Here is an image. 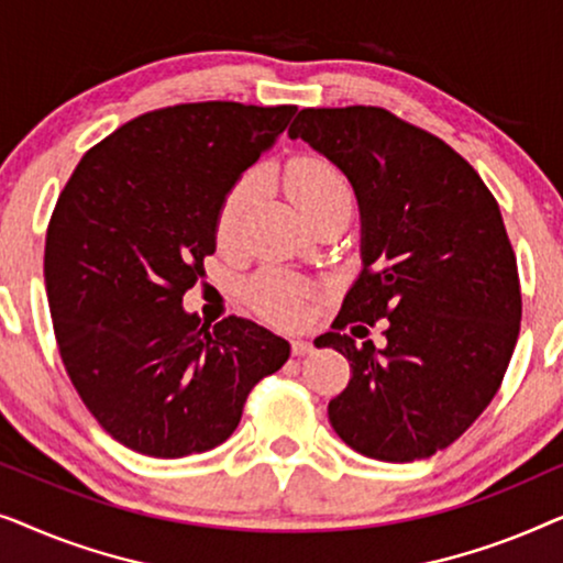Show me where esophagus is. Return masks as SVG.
<instances>
[{
  "label": "esophagus",
  "mask_w": 563,
  "mask_h": 563,
  "mask_svg": "<svg viewBox=\"0 0 563 563\" xmlns=\"http://www.w3.org/2000/svg\"><path fill=\"white\" fill-rule=\"evenodd\" d=\"M312 351L314 349L310 341H302V338H295V341H291V353H295V356H310Z\"/></svg>",
  "instance_id": "esophagus-1"
}]
</instances>
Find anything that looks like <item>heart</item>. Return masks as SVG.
<instances>
[{"mask_svg": "<svg viewBox=\"0 0 563 563\" xmlns=\"http://www.w3.org/2000/svg\"><path fill=\"white\" fill-rule=\"evenodd\" d=\"M284 187H287V195L297 210L305 214V220L318 218L320 212L335 210V207H351V187L345 176L330 161L320 156H302L291 161L287 174H284ZM258 189V176L251 174L228 191L218 214L220 241L228 243L238 235L243 218L249 214L251 205L256 202ZM249 297L264 318L276 322H295L305 312L302 284L276 272L261 274L251 284Z\"/></svg>", "mask_w": 563, "mask_h": 563, "instance_id": "obj_1", "label": "heart"}]
</instances>
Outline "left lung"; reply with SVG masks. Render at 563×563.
Listing matches in <instances>:
<instances>
[{"instance_id": "left-lung-1", "label": "left lung", "mask_w": 563, "mask_h": 563, "mask_svg": "<svg viewBox=\"0 0 563 563\" xmlns=\"http://www.w3.org/2000/svg\"><path fill=\"white\" fill-rule=\"evenodd\" d=\"M289 137L341 168L358 202L361 274L314 341L351 366L330 426L368 459L433 456L492 402L518 343V264L495 197L451 145L382 107H310ZM376 319L382 350L352 341Z\"/></svg>"}]
</instances>
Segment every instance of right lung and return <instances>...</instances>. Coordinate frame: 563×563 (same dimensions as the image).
Here are the masks:
<instances>
[{
  "instance_id": "right-lung-1",
  "label": "right lung",
  "mask_w": 563,
  "mask_h": 563,
  "mask_svg": "<svg viewBox=\"0 0 563 563\" xmlns=\"http://www.w3.org/2000/svg\"><path fill=\"white\" fill-rule=\"evenodd\" d=\"M297 107L176 104L130 120L68 179L45 238L60 358L99 426L153 459L233 435L289 343L245 318L202 325L181 307L218 249L222 199Z\"/></svg>"
}]
</instances>
